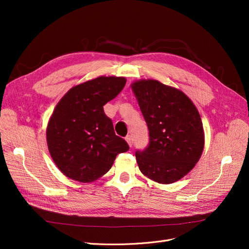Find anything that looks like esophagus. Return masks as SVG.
Wrapping results in <instances>:
<instances>
[{
    "label": "esophagus",
    "instance_id": "1",
    "mask_svg": "<svg viewBox=\"0 0 249 249\" xmlns=\"http://www.w3.org/2000/svg\"><path fill=\"white\" fill-rule=\"evenodd\" d=\"M125 141L127 142V144H129V146L132 147V145H133V138H132L131 135H127V136L125 137Z\"/></svg>",
    "mask_w": 249,
    "mask_h": 249
}]
</instances>
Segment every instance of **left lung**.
Masks as SVG:
<instances>
[{
  "label": "left lung",
  "mask_w": 249,
  "mask_h": 249,
  "mask_svg": "<svg viewBox=\"0 0 249 249\" xmlns=\"http://www.w3.org/2000/svg\"><path fill=\"white\" fill-rule=\"evenodd\" d=\"M147 124L149 144L136 152L140 171L160 184L184 178L200 159L205 132L198 110L183 91L157 80L131 84Z\"/></svg>",
  "instance_id": "left-lung-1"
}]
</instances>
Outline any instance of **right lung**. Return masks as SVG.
I'll return each instance as SVG.
<instances>
[{
  "instance_id": "1",
  "label": "right lung",
  "mask_w": 249,
  "mask_h": 249,
  "mask_svg": "<svg viewBox=\"0 0 249 249\" xmlns=\"http://www.w3.org/2000/svg\"><path fill=\"white\" fill-rule=\"evenodd\" d=\"M125 82L124 77H97L73 86L57 104L48 123L47 143L65 177L94 182L110 170L118 154L129 150L104 112Z\"/></svg>"
}]
</instances>
